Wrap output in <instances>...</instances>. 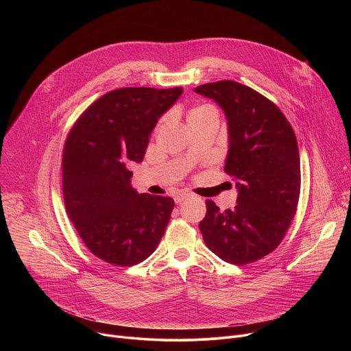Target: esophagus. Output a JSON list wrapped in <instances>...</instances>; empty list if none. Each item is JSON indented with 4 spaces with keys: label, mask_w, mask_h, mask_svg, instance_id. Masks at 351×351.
I'll list each match as a JSON object with an SVG mask.
<instances>
[{
    "label": "esophagus",
    "mask_w": 351,
    "mask_h": 351,
    "mask_svg": "<svg viewBox=\"0 0 351 351\" xmlns=\"http://www.w3.org/2000/svg\"><path fill=\"white\" fill-rule=\"evenodd\" d=\"M187 198H190V194H189V193H178V194H175V197H173L176 204H180L182 202H184V199H187Z\"/></svg>",
    "instance_id": "34e87169"
}]
</instances>
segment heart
Returning <instances> with one entry per match:
<instances>
[{
  "label": "heart",
  "instance_id": "b5f03b06",
  "mask_svg": "<svg viewBox=\"0 0 351 351\" xmlns=\"http://www.w3.org/2000/svg\"><path fill=\"white\" fill-rule=\"evenodd\" d=\"M208 110H213V107H210V106H202V107H197V108H194V110H191V111H190L189 118H193V117H197V115H202V114L207 112ZM189 118H187V119H189Z\"/></svg>",
  "mask_w": 351,
  "mask_h": 351
}]
</instances>
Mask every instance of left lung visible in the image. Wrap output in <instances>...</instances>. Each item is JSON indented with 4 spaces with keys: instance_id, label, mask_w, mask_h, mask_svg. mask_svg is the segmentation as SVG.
<instances>
[{
    "instance_id": "8db88e82",
    "label": "left lung",
    "mask_w": 351,
    "mask_h": 351,
    "mask_svg": "<svg viewBox=\"0 0 351 351\" xmlns=\"http://www.w3.org/2000/svg\"><path fill=\"white\" fill-rule=\"evenodd\" d=\"M228 122L225 172L236 179L237 204L221 211L207 199L199 230L221 260L244 265L272 253L286 234L300 195V156L294 132L264 95L233 80L202 84Z\"/></svg>"
}]
</instances>
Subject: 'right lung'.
<instances>
[{"mask_svg":"<svg viewBox=\"0 0 351 351\" xmlns=\"http://www.w3.org/2000/svg\"><path fill=\"white\" fill-rule=\"evenodd\" d=\"M182 87H125L99 97L76 121L62 156L65 208L90 252L108 264L152 256L168 226L171 197L137 193L132 162H141L158 119Z\"/></svg>","mask_w":351,"mask_h":351,"instance_id":"1","label":"right lung"}]
</instances>
